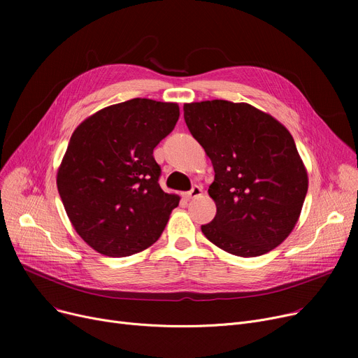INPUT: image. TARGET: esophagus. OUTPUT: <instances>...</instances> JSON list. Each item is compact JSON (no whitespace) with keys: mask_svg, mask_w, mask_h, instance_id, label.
<instances>
[{"mask_svg":"<svg viewBox=\"0 0 358 358\" xmlns=\"http://www.w3.org/2000/svg\"><path fill=\"white\" fill-rule=\"evenodd\" d=\"M201 193H203V189H201L200 185H193L192 190L187 192V193L184 194V197H185L187 200H190V199H196V197L201 196Z\"/></svg>","mask_w":358,"mask_h":358,"instance_id":"1","label":"esophagus"}]
</instances>
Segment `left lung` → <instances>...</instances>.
<instances>
[{"instance_id":"1","label":"left lung","mask_w":358,"mask_h":358,"mask_svg":"<svg viewBox=\"0 0 358 358\" xmlns=\"http://www.w3.org/2000/svg\"><path fill=\"white\" fill-rule=\"evenodd\" d=\"M184 120L215 169L209 194L216 216L201 232L238 257H258L283 242L299 219L308 173L289 130L247 104H184Z\"/></svg>"}]
</instances>
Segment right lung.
Instances as JSON below:
<instances>
[{
    "mask_svg": "<svg viewBox=\"0 0 358 358\" xmlns=\"http://www.w3.org/2000/svg\"><path fill=\"white\" fill-rule=\"evenodd\" d=\"M178 117L176 103L134 99L75 129L56 182L71 223L91 248L127 257L158 241L180 197L161 189L154 148Z\"/></svg>",
    "mask_w": 358,
    "mask_h": 358,
    "instance_id": "add662e5",
    "label": "right lung"
}]
</instances>
